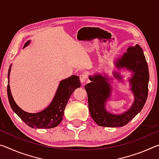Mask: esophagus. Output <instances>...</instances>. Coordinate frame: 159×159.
<instances>
[{"mask_svg":"<svg viewBox=\"0 0 159 159\" xmlns=\"http://www.w3.org/2000/svg\"><path fill=\"white\" fill-rule=\"evenodd\" d=\"M79 77H80V82H81L82 84H83V83L86 81V79H87V76H86L85 74H80Z\"/></svg>","mask_w":159,"mask_h":159,"instance_id":"obj_1","label":"esophagus"}]
</instances>
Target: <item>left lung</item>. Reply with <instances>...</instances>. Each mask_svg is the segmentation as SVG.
<instances>
[{
    "mask_svg": "<svg viewBox=\"0 0 159 159\" xmlns=\"http://www.w3.org/2000/svg\"><path fill=\"white\" fill-rule=\"evenodd\" d=\"M116 68L125 69L131 72L128 79L130 90L134 96V101L130 109L120 114H111L106 109L107 102L112 93L109 80L111 79L104 74L96 73L90 76L91 82L85 85L88 94V107L91 117L97 124L103 127H123L141 111L148 95L149 80V68L143 50L138 44L130 46L122 56L116 59ZM115 79L122 82L119 72H113Z\"/></svg>",
    "mask_w": 159,
    "mask_h": 159,
    "instance_id": "obj_1",
    "label": "left lung"
}]
</instances>
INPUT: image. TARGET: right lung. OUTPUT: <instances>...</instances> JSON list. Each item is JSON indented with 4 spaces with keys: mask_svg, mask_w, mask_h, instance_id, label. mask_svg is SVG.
Listing matches in <instances>:
<instances>
[{
    "mask_svg": "<svg viewBox=\"0 0 159 159\" xmlns=\"http://www.w3.org/2000/svg\"><path fill=\"white\" fill-rule=\"evenodd\" d=\"M31 41H28L24 48L28 46ZM11 65L8 70V83ZM80 87L79 77L71 76L61 80L57 90L54 96L52 101L46 108L37 113H29L25 111L16 104L12 98L10 85H7V92L10 105L16 114L29 127L33 128H52L60 124L64 116V111L71 94L78 88Z\"/></svg>",
    "mask_w": 159,
    "mask_h": 159,
    "instance_id": "1",
    "label": "right lung"
}]
</instances>
